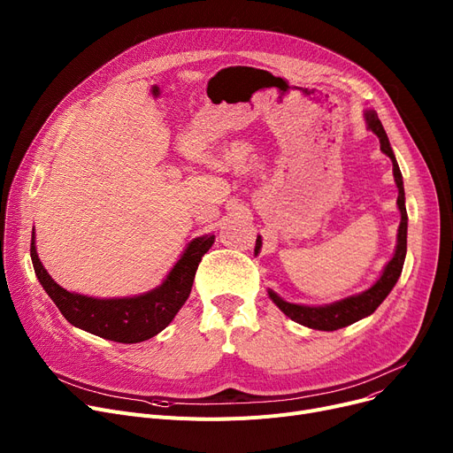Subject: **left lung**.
I'll return each instance as SVG.
<instances>
[{
  "label": "left lung",
  "instance_id": "8db88e82",
  "mask_svg": "<svg viewBox=\"0 0 453 453\" xmlns=\"http://www.w3.org/2000/svg\"><path fill=\"white\" fill-rule=\"evenodd\" d=\"M367 119V127L378 135L380 139V149H382L384 154H388L393 161V174H395V181L398 187V209H400V227H398V242H396V251L393 255V258L388 263L384 273L380 275V279L372 284L369 290H365L364 294L347 297L343 301L332 303V304H325V306H303V304H294V303H287L282 301L277 294H273L270 290V297L273 299V303L280 308V312L287 314L290 319H294L299 325H304L308 328H316V330H338L342 326L352 325L358 319L371 316L376 308L380 306L389 292L393 290V287L396 284L400 273H402V266H403V258H406V250H408V212H406V196H403V181H402V173L398 169V163L395 159V154L391 150L388 134L380 123V119L374 111H367L365 113ZM260 236H257V246H255V253H258L260 250Z\"/></svg>",
  "mask_w": 453,
  "mask_h": 453
}]
</instances>
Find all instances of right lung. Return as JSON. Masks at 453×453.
Returning <instances> with one entry per match:
<instances>
[{
    "mask_svg": "<svg viewBox=\"0 0 453 453\" xmlns=\"http://www.w3.org/2000/svg\"><path fill=\"white\" fill-rule=\"evenodd\" d=\"M214 242V234L195 239L185 250L176 266L166 275L156 290L123 299H95L81 294H71L45 272L31 241V258L43 290L58 306L62 316L71 323L95 336L119 343H139L150 340L169 325L187 301L202 257Z\"/></svg>",
    "mask_w": 453,
    "mask_h": 453,
    "instance_id": "add662e5",
    "label": "right lung"
}]
</instances>
